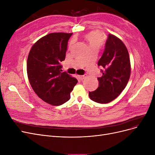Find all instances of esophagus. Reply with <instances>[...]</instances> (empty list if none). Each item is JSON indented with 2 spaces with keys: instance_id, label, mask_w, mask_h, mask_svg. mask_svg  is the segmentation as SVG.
<instances>
[{
  "instance_id": "esophagus-1",
  "label": "esophagus",
  "mask_w": 155,
  "mask_h": 155,
  "mask_svg": "<svg viewBox=\"0 0 155 155\" xmlns=\"http://www.w3.org/2000/svg\"><path fill=\"white\" fill-rule=\"evenodd\" d=\"M78 78H79V79H80V80H83V79L85 78V76H78Z\"/></svg>"
}]
</instances>
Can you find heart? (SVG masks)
<instances>
[{"label": "heart", "instance_id": "obj_1", "mask_svg": "<svg viewBox=\"0 0 155 155\" xmlns=\"http://www.w3.org/2000/svg\"><path fill=\"white\" fill-rule=\"evenodd\" d=\"M85 39L88 42L90 48H100L104 43V35L97 31H91L85 35Z\"/></svg>", "mask_w": 155, "mask_h": 155}]
</instances>
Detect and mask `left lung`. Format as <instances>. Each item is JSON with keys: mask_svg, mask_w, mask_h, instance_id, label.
I'll use <instances>...</instances> for the list:
<instances>
[{"mask_svg": "<svg viewBox=\"0 0 155 155\" xmlns=\"http://www.w3.org/2000/svg\"><path fill=\"white\" fill-rule=\"evenodd\" d=\"M97 65L102 68V76L97 78L99 86L96 91L89 92V97L99 104H107L120 94L130 78L129 55L123 42L109 34Z\"/></svg>", "mask_w": 155, "mask_h": 155, "instance_id": "1", "label": "left lung"}]
</instances>
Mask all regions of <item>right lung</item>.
Masks as SVG:
<instances>
[{
    "label": "right lung",
    "mask_w": 155,
    "mask_h": 155,
    "mask_svg": "<svg viewBox=\"0 0 155 155\" xmlns=\"http://www.w3.org/2000/svg\"><path fill=\"white\" fill-rule=\"evenodd\" d=\"M72 34L51 33L33 45L27 60V74L30 85L41 99L52 105L68 101L78 80L61 72L68 41Z\"/></svg>",
    "instance_id": "add662e5"
}]
</instances>
